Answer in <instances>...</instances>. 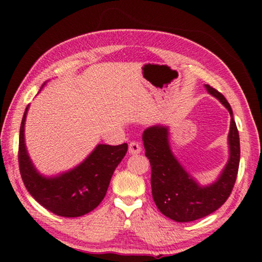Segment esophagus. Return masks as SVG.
<instances>
[{"mask_svg": "<svg viewBox=\"0 0 262 262\" xmlns=\"http://www.w3.org/2000/svg\"><path fill=\"white\" fill-rule=\"evenodd\" d=\"M128 151H129V154H132V155H136V154H140L142 151V148L136 141H132L129 143V148H128Z\"/></svg>", "mask_w": 262, "mask_h": 262, "instance_id": "obj_1", "label": "esophagus"}]
</instances>
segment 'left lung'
<instances>
[{"instance_id":"obj_1","label":"left lung","mask_w":262,"mask_h":262,"mask_svg":"<svg viewBox=\"0 0 262 262\" xmlns=\"http://www.w3.org/2000/svg\"><path fill=\"white\" fill-rule=\"evenodd\" d=\"M207 91L219 99L231 115L229 132V161L219 179L209 186H200L180 165L168 144V128L152 126L143 132L145 156L151 166V190L157 208L176 222H192L219 209L228 200L236 183L241 144L231 106L225 97L206 84Z\"/></svg>"}]
</instances>
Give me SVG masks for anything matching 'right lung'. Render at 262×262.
Segmentation results:
<instances>
[{
	"instance_id": "right-lung-1",
	"label": "right lung",
	"mask_w": 262,
	"mask_h": 262,
	"mask_svg": "<svg viewBox=\"0 0 262 262\" xmlns=\"http://www.w3.org/2000/svg\"><path fill=\"white\" fill-rule=\"evenodd\" d=\"M26 107L19 130L18 163L21 179L34 200L62 217H79L98 207L107 192L111 178L127 152L128 144H98L73 170L55 177H43L35 170L25 147Z\"/></svg>"
}]
</instances>
